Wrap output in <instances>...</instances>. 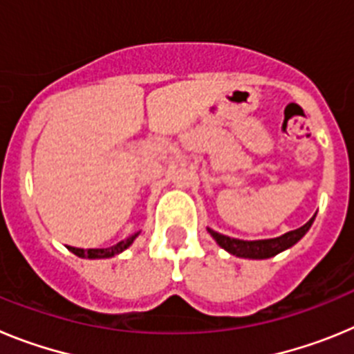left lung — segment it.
Masks as SVG:
<instances>
[{"instance_id": "left-lung-1", "label": "left lung", "mask_w": 354, "mask_h": 354, "mask_svg": "<svg viewBox=\"0 0 354 354\" xmlns=\"http://www.w3.org/2000/svg\"><path fill=\"white\" fill-rule=\"evenodd\" d=\"M315 216H312L310 220L306 221L303 227L296 228V230H290V232L283 234L280 237H273V239H259V241H243L236 239V237L223 236L220 232H214L212 228H207V232L211 234L216 239V243L221 246L223 250H227L228 253H232L236 257L243 259H270L274 257L277 253L283 252V250L290 248L292 245H296L306 232L308 228L314 223Z\"/></svg>"}]
</instances>
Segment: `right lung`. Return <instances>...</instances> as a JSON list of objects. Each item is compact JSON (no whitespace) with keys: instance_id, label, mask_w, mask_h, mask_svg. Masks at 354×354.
I'll return each mask as SVG.
<instances>
[{"instance_id":"add662e5","label":"right lung","mask_w":354,"mask_h":354,"mask_svg":"<svg viewBox=\"0 0 354 354\" xmlns=\"http://www.w3.org/2000/svg\"><path fill=\"white\" fill-rule=\"evenodd\" d=\"M140 232H136L134 236L127 237L126 241H120V243H117V245L109 246V248H90V250H83V248H74V246H68V250H71L74 255H77V257H83V259H109V257H115V255H118V253H122L124 250L129 248L131 245H133V241L138 237Z\"/></svg>"}]
</instances>
